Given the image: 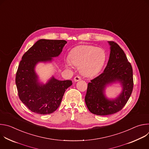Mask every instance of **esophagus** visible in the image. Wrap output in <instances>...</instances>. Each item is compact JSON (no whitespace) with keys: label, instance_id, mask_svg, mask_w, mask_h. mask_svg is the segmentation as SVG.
<instances>
[{"label":"esophagus","instance_id":"obj_1","mask_svg":"<svg viewBox=\"0 0 149 149\" xmlns=\"http://www.w3.org/2000/svg\"><path fill=\"white\" fill-rule=\"evenodd\" d=\"M81 77L79 76V75H77V76L75 77V78H74V81H75V82H77V81H79V80H81Z\"/></svg>","mask_w":149,"mask_h":149}]
</instances>
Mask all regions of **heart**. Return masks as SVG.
Masks as SVG:
<instances>
[{"instance_id": "1", "label": "heart", "mask_w": 149, "mask_h": 149, "mask_svg": "<svg viewBox=\"0 0 149 149\" xmlns=\"http://www.w3.org/2000/svg\"><path fill=\"white\" fill-rule=\"evenodd\" d=\"M68 58L71 64L79 67L80 72L83 75L91 77L101 70L105 61V54L101 48L81 45L71 51Z\"/></svg>"}]
</instances>
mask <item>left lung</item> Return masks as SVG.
Listing matches in <instances>:
<instances>
[{"label":"left lung","mask_w":149,"mask_h":149,"mask_svg":"<svg viewBox=\"0 0 149 149\" xmlns=\"http://www.w3.org/2000/svg\"><path fill=\"white\" fill-rule=\"evenodd\" d=\"M110 55L104 72L88 84L85 97L89 111L96 115L107 116L120 111L128 101L133 89V69L131 63L120 47L114 41H109ZM116 80L121 82L123 91L116 100L104 97V89L107 84Z\"/></svg>","instance_id":"8db88e82"}]
</instances>
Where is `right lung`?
I'll return each mask as SVG.
<instances>
[{
    "label": "right lung",
    "instance_id": "add662e5",
    "mask_svg": "<svg viewBox=\"0 0 149 149\" xmlns=\"http://www.w3.org/2000/svg\"><path fill=\"white\" fill-rule=\"evenodd\" d=\"M67 42L65 40L40 39L22 56L15 82L20 101L33 113L48 114L54 112L65 91L72 84L71 80L59 81L52 77L46 84L40 85L34 70L38 62L51 61L52 57L58 56Z\"/></svg>",
    "mask_w": 149,
    "mask_h": 149
}]
</instances>
